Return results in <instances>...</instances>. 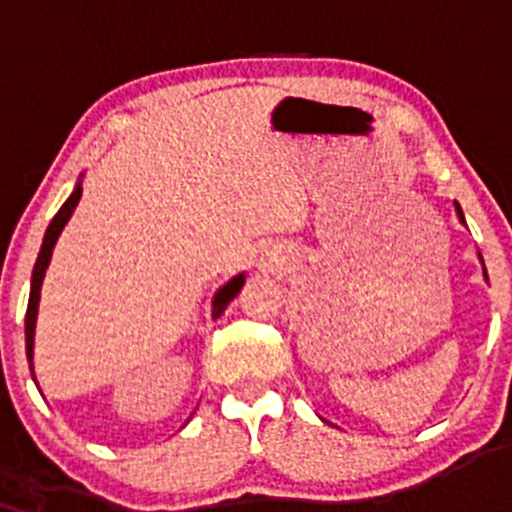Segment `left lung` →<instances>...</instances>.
<instances>
[{
	"label": "left lung",
	"mask_w": 512,
	"mask_h": 512,
	"mask_svg": "<svg viewBox=\"0 0 512 512\" xmlns=\"http://www.w3.org/2000/svg\"><path fill=\"white\" fill-rule=\"evenodd\" d=\"M455 211H457V219H460V223H464V214H462L460 204H457V202H455ZM479 260H481V255H479ZM481 267H484V260H481ZM484 279L489 281V276H486V267H484Z\"/></svg>",
	"instance_id": "left-lung-1"
}]
</instances>
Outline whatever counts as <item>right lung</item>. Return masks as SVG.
Here are the masks:
<instances>
[{
	"label": "right lung",
	"instance_id": "add662e5",
	"mask_svg": "<svg viewBox=\"0 0 512 512\" xmlns=\"http://www.w3.org/2000/svg\"><path fill=\"white\" fill-rule=\"evenodd\" d=\"M84 178V175H81ZM81 178L76 180L72 195H69L67 202L62 204L60 211L55 214V219L50 221L48 231H45V238H43V245H40V252H38V260H35V267H33V276H31V296H28V310H26V356H28V363H31V375H33V383L38 385V380H35V373H33V342H35V320H38V303H40V286H43V279H45V269H48V264L52 260V250H55V243L57 238H60L62 228L67 226V221L72 219L76 204H79L81 199ZM245 284V272H240L233 276L231 281H226V284L221 286L219 291H216L214 296V303H211V317H221L223 310H226V305L233 301V298L238 296V291L243 289ZM40 390V387H38Z\"/></svg>",
	"mask_w": 512,
	"mask_h": 512
}]
</instances>
